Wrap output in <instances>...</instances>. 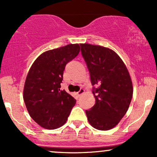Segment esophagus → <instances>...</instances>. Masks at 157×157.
Masks as SVG:
<instances>
[{"label": "esophagus", "mask_w": 157, "mask_h": 157, "mask_svg": "<svg viewBox=\"0 0 157 157\" xmlns=\"http://www.w3.org/2000/svg\"><path fill=\"white\" fill-rule=\"evenodd\" d=\"M84 92H85V90L82 89V88H81V89L80 90L77 92V95H82V94L84 93Z\"/></svg>", "instance_id": "esophagus-1"}]
</instances>
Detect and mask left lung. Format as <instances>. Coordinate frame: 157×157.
<instances>
[{
  "instance_id": "obj_1",
  "label": "left lung",
  "mask_w": 157,
  "mask_h": 157,
  "mask_svg": "<svg viewBox=\"0 0 157 157\" xmlns=\"http://www.w3.org/2000/svg\"><path fill=\"white\" fill-rule=\"evenodd\" d=\"M94 88L95 104L85 110L89 124L100 131L116 126L126 113L133 96V85L126 64L116 52L99 45L80 44Z\"/></svg>"
}]
</instances>
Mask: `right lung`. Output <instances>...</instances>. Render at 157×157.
Masks as SVG:
<instances>
[{"instance_id": "obj_1", "label": "right lung", "mask_w": 157, "mask_h": 157, "mask_svg": "<svg viewBox=\"0 0 157 157\" xmlns=\"http://www.w3.org/2000/svg\"><path fill=\"white\" fill-rule=\"evenodd\" d=\"M80 47L70 44L40 54L29 69L23 98L31 118L52 130L67 121L76 100L60 89L65 65L78 55Z\"/></svg>"}]
</instances>
